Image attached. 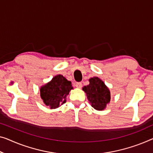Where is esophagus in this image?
<instances>
[{
    "label": "esophagus",
    "instance_id": "esophagus-1",
    "mask_svg": "<svg viewBox=\"0 0 153 153\" xmlns=\"http://www.w3.org/2000/svg\"><path fill=\"white\" fill-rule=\"evenodd\" d=\"M76 86L77 88H80L82 87V84L81 82H77V83L76 84Z\"/></svg>",
    "mask_w": 153,
    "mask_h": 153
}]
</instances>
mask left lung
I'll use <instances>...</instances> for the list:
<instances>
[{"label":"left lung","instance_id":"left-lung-1","mask_svg":"<svg viewBox=\"0 0 153 153\" xmlns=\"http://www.w3.org/2000/svg\"><path fill=\"white\" fill-rule=\"evenodd\" d=\"M88 81L89 84L82 88L88 102L95 110H104L111 101L110 90L98 77H91Z\"/></svg>","mask_w":153,"mask_h":153}]
</instances>
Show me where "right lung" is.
Returning <instances> with one entry per match:
<instances>
[{"label":"right lung","instance_id":"1","mask_svg":"<svg viewBox=\"0 0 153 153\" xmlns=\"http://www.w3.org/2000/svg\"><path fill=\"white\" fill-rule=\"evenodd\" d=\"M73 88L71 81L62 75H57L40 87L41 99L51 109L57 108L65 103L67 96Z\"/></svg>","mask_w":153,"mask_h":153}]
</instances>
